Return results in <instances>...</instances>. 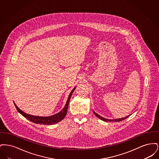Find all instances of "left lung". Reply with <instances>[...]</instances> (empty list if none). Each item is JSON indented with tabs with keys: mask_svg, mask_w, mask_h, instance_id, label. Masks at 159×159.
<instances>
[{
	"mask_svg": "<svg viewBox=\"0 0 159 159\" xmlns=\"http://www.w3.org/2000/svg\"><path fill=\"white\" fill-rule=\"evenodd\" d=\"M93 113L95 114V115L97 116V117H98L99 119H100L101 120H104V121H121V120H125V119H126V118H128V117H129V116L130 115H129V116H127L126 117H123V118H120V119H105V118H104V117H101V116H99L98 115V114L96 113L94 111H93Z\"/></svg>",
	"mask_w": 159,
	"mask_h": 159,
	"instance_id": "obj_1",
	"label": "left lung"
}]
</instances>
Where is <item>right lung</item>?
Wrapping results in <instances>:
<instances>
[{"instance_id": "right-lung-1", "label": "right lung", "mask_w": 159, "mask_h": 159, "mask_svg": "<svg viewBox=\"0 0 159 159\" xmlns=\"http://www.w3.org/2000/svg\"><path fill=\"white\" fill-rule=\"evenodd\" d=\"M76 87L74 88V89L71 91V92H70V93L68 96V99L66 102V106L64 107V108L59 113L55 114L52 115V116H47V117L36 116H33V115H30V114H29L25 113L16 106V105L15 104V102H14V104H15V107H16L17 111L21 115H23L24 117H25L27 119H28L29 120L32 121L34 123H37V124L47 125H53V124L58 123V122L61 121L66 117V116L67 114V112L69 101L70 100L71 97L72 95V93H73V91H75V89H76Z\"/></svg>"}]
</instances>
